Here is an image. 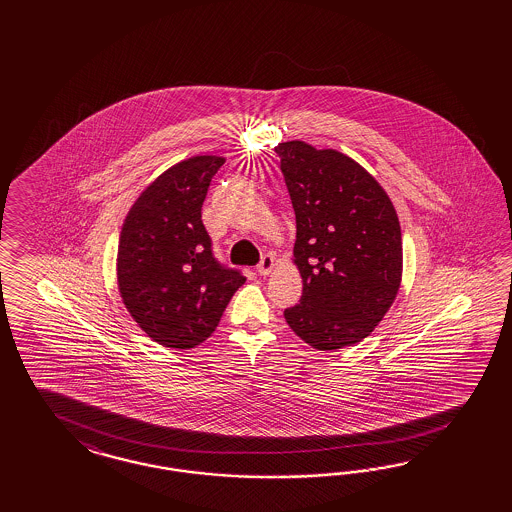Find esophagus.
Listing matches in <instances>:
<instances>
[{
	"label": "esophagus",
	"instance_id": "esophagus-1",
	"mask_svg": "<svg viewBox=\"0 0 512 512\" xmlns=\"http://www.w3.org/2000/svg\"><path fill=\"white\" fill-rule=\"evenodd\" d=\"M274 268H276V259H274L272 255H264L263 261L257 266V272H259L261 276H268V274H272Z\"/></svg>",
	"mask_w": 512,
	"mask_h": 512
}]
</instances>
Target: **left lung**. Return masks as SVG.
I'll return each instance as SVG.
<instances>
[{
	"mask_svg": "<svg viewBox=\"0 0 512 512\" xmlns=\"http://www.w3.org/2000/svg\"><path fill=\"white\" fill-rule=\"evenodd\" d=\"M296 216L300 340L336 351L370 336L402 285V229L387 191L353 157L304 140L276 146Z\"/></svg>",
	"mask_w": 512,
	"mask_h": 512,
	"instance_id": "left-lung-1",
	"label": "left lung"
}]
</instances>
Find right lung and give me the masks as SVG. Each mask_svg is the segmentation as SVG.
I'll return each mask as SVG.
<instances>
[{
  "mask_svg": "<svg viewBox=\"0 0 512 512\" xmlns=\"http://www.w3.org/2000/svg\"><path fill=\"white\" fill-rule=\"evenodd\" d=\"M225 163L193 155L142 189L122 225L116 283L125 310L163 347L191 349L212 336L246 278L216 263L201 208Z\"/></svg>",
  "mask_w": 512,
  "mask_h": 512,
  "instance_id": "add662e5",
  "label": "right lung"
}]
</instances>
